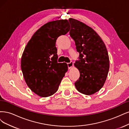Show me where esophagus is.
Returning a JSON list of instances; mask_svg holds the SVG:
<instances>
[{"mask_svg": "<svg viewBox=\"0 0 129 129\" xmlns=\"http://www.w3.org/2000/svg\"><path fill=\"white\" fill-rule=\"evenodd\" d=\"M73 65V63L72 61H71L70 63H68V68L69 69H70L71 68H72V66Z\"/></svg>", "mask_w": 129, "mask_h": 129, "instance_id": "obj_1", "label": "esophagus"}]
</instances>
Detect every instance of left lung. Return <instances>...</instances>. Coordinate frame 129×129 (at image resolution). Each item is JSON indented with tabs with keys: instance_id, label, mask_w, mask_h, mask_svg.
<instances>
[{
	"instance_id": "8db88e82",
	"label": "left lung",
	"mask_w": 129,
	"mask_h": 129,
	"mask_svg": "<svg viewBox=\"0 0 129 129\" xmlns=\"http://www.w3.org/2000/svg\"><path fill=\"white\" fill-rule=\"evenodd\" d=\"M69 21L71 26L70 35L79 53L80 60L74 66L79 71L80 77L74 85L80 93L92 95L101 89L106 80L109 70L108 53L93 29L73 18Z\"/></svg>"
}]
</instances>
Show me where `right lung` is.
Here are the masks:
<instances>
[{
    "label": "right lung",
    "mask_w": 129,
    "mask_h": 129,
    "mask_svg": "<svg viewBox=\"0 0 129 129\" xmlns=\"http://www.w3.org/2000/svg\"><path fill=\"white\" fill-rule=\"evenodd\" d=\"M70 29L67 20L49 22L34 33L24 48L21 60L23 78L29 88L41 97L55 93L68 71L67 64L57 62L56 42Z\"/></svg>",
    "instance_id": "1"
}]
</instances>
